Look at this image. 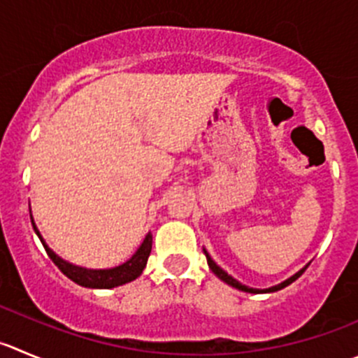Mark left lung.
Wrapping results in <instances>:
<instances>
[{
  "mask_svg": "<svg viewBox=\"0 0 358 358\" xmlns=\"http://www.w3.org/2000/svg\"><path fill=\"white\" fill-rule=\"evenodd\" d=\"M203 253H206V258H207V264H209V268L214 272V274L217 275V278L221 279V281H224V283H227V285H230V287L237 288V290H241V292H248V294H272V292L281 290V288H285V287H288V285H290V283H294V281H295V279H297V278H301V274L306 271V268H308V265H309V264L304 265V267H302L301 271L295 272V274L290 275V278H288V279H285L283 283L274 285V287L264 288V290H260V288H250V287H246V285L239 283V281H237L236 278H232V275L228 274V272H224L223 268H221L220 265H217L216 262H214L213 258H210V255L207 253V250H203Z\"/></svg>",
  "mask_w": 358,
  "mask_h": 358,
  "instance_id": "8db88e82",
  "label": "left lung"
}]
</instances>
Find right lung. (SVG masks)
<instances>
[{"instance_id":"right-lung-1","label":"right lung","mask_w":358,"mask_h":358,"mask_svg":"<svg viewBox=\"0 0 358 358\" xmlns=\"http://www.w3.org/2000/svg\"><path fill=\"white\" fill-rule=\"evenodd\" d=\"M31 223H33V230H35V234L38 236V239L42 241L43 248H45L50 260H52L54 264L59 267V271L63 272L66 278H70L73 283L86 288H107L108 290V288L121 287V285L130 283V281L137 279L138 275L142 274V271H144L145 264H148L149 253H151V248H152V234L149 232L148 236H145L144 243L141 244V248L134 253V257H131L130 260H126L124 264L112 268H86V267H80V265L70 264V262L63 260L59 255L54 253V251L47 246L45 239L42 237L38 228H36L35 221H33V216H31Z\"/></svg>"}]
</instances>
